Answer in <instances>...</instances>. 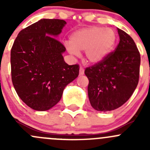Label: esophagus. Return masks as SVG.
<instances>
[{
    "label": "esophagus",
    "instance_id": "obj_1",
    "mask_svg": "<svg viewBox=\"0 0 150 150\" xmlns=\"http://www.w3.org/2000/svg\"><path fill=\"white\" fill-rule=\"evenodd\" d=\"M79 73H80V75H83L84 74V69L83 67H80V72H79Z\"/></svg>",
    "mask_w": 150,
    "mask_h": 150
}]
</instances>
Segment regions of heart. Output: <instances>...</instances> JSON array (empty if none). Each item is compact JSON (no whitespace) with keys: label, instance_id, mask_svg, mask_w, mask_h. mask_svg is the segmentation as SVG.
Wrapping results in <instances>:
<instances>
[{"label":"heart","instance_id":"heart-1","mask_svg":"<svg viewBox=\"0 0 150 150\" xmlns=\"http://www.w3.org/2000/svg\"><path fill=\"white\" fill-rule=\"evenodd\" d=\"M116 39V33L112 29L90 27L72 33L69 42L65 43V46L68 52L73 56H78L80 51H85L87 61L97 64L111 52Z\"/></svg>","mask_w":150,"mask_h":150}]
</instances>
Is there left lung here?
Returning <instances> with one entry per match:
<instances>
[{
    "instance_id": "left-lung-1",
    "label": "left lung",
    "mask_w": 150,
    "mask_h": 150,
    "mask_svg": "<svg viewBox=\"0 0 150 150\" xmlns=\"http://www.w3.org/2000/svg\"><path fill=\"white\" fill-rule=\"evenodd\" d=\"M120 42L99 63L86 67L91 105L107 112L121 107L135 91L139 79L140 54L132 38L117 28Z\"/></svg>"
}]
</instances>
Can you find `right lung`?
I'll list each match as a JSON object with an SVG mask.
<instances>
[{"label":"right lung","mask_w":150,"mask_h":150,"mask_svg":"<svg viewBox=\"0 0 150 150\" xmlns=\"http://www.w3.org/2000/svg\"><path fill=\"white\" fill-rule=\"evenodd\" d=\"M65 25L62 19H40L21 30L12 46L13 87L35 110L46 111L56 105L67 85L79 75V65L67 64L62 56L65 47L55 38Z\"/></svg>","instance_id":"right-lung-1"}]
</instances>
